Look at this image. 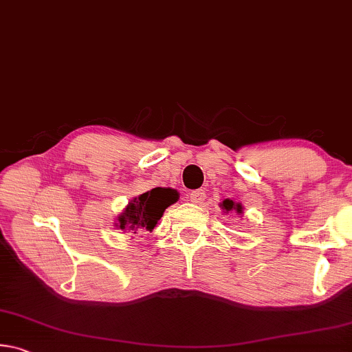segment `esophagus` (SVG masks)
I'll return each mask as SVG.
<instances>
[{
    "label": "esophagus",
    "instance_id": "obj_1",
    "mask_svg": "<svg viewBox=\"0 0 352 352\" xmlns=\"http://www.w3.org/2000/svg\"><path fill=\"white\" fill-rule=\"evenodd\" d=\"M189 200L192 201V204L199 205V204H201V201L205 200V192H204V190H201V189L192 190V192H190V195H189Z\"/></svg>",
    "mask_w": 352,
    "mask_h": 352
}]
</instances>
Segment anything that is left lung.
I'll use <instances>...</instances> for the list:
<instances>
[{
    "label": "left lung",
    "instance_id": "1",
    "mask_svg": "<svg viewBox=\"0 0 352 352\" xmlns=\"http://www.w3.org/2000/svg\"><path fill=\"white\" fill-rule=\"evenodd\" d=\"M220 208H222L223 212H236V214H243V206L239 204V201H233L231 199H225L222 204H220Z\"/></svg>",
    "mask_w": 352,
    "mask_h": 352
}]
</instances>
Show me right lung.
Returning <instances> with one entry per match:
<instances>
[{
  "label": "right lung",
  "instance_id": "add662e5",
  "mask_svg": "<svg viewBox=\"0 0 352 352\" xmlns=\"http://www.w3.org/2000/svg\"><path fill=\"white\" fill-rule=\"evenodd\" d=\"M178 192L170 188H153L152 190L141 194L129 201L118 217L116 228L122 231L138 233V230L152 231L157 226L158 220L163 217L166 208L174 205L178 200Z\"/></svg>",
  "mask_w": 352,
  "mask_h": 352
}]
</instances>
